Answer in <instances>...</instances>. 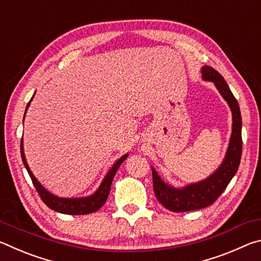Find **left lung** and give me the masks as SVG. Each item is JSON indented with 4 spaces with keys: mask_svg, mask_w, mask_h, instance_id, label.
I'll list each match as a JSON object with an SVG mask.
<instances>
[{
    "mask_svg": "<svg viewBox=\"0 0 261 261\" xmlns=\"http://www.w3.org/2000/svg\"><path fill=\"white\" fill-rule=\"evenodd\" d=\"M202 79L215 84L221 95L227 101L232 113V132L226 158L213 175L201 182L189 184L182 189H176L166 184L152 168L153 189L158 200L167 210L176 213L201 210L210 206L221 196L231 178L237 173L242 156V116L240 105L231 93L224 78L211 67H202Z\"/></svg>",
    "mask_w": 261,
    "mask_h": 261,
    "instance_id": "left-lung-1",
    "label": "left lung"
}]
</instances>
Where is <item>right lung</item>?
Returning a JSON list of instances; mask_svg holds the SVG:
<instances>
[{
	"label": "right lung",
	"instance_id": "1",
	"mask_svg": "<svg viewBox=\"0 0 261 261\" xmlns=\"http://www.w3.org/2000/svg\"><path fill=\"white\" fill-rule=\"evenodd\" d=\"M32 99H33V96H32ZM32 99L30 100V102L28 103V106H26V110H28ZM25 114H26V112H25ZM20 154H21V160H23L26 170H28L30 177H31V179H32L34 188H35V190H37V192L39 193V196H40L41 200L53 211L59 212V213L72 214V215H85V214L93 213V212H96L103 206L105 202L107 201L108 194L110 191V187H112V182H113L115 174H116L117 169L122 165V162L125 160L127 155H129V154H125V155H123L121 159H118L116 163L113 166L112 169L109 170V173L106 175V177L102 180V183L100 184L99 189L96 190V191L92 194V196L86 197V198H70L69 199V198L56 197V196H54V194H51L50 192H48L47 190L38 182V179L34 177L32 171H31L30 167L28 165V162H26L24 148H23V139H21V141H20Z\"/></svg>",
	"mask_w": 261,
	"mask_h": 261
}]
</instances>
